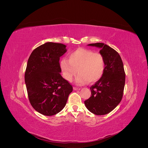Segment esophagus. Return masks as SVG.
Segmentation results:
<instances>
[{
	"label": "esophagus",
	"mask_w": 148,
	"mask_h": 148,
	"mask_svg": "<svg viewBox=\"0 0 148 148\" xmlns=\"http://www.w3.org/2000/svg\"><path fill=\"white\" fill-rule=\"evenodd\" d=\"M73 89H74V90L78 91V90H79L80 88H77V87H73Z\"/></svg>",
	"instance_id": "obj_1"
}]
</instances>
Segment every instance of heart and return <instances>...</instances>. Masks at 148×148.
I'll return each mask as SVG.
<instances>
[{"label": "heart", "mask_w": 148, "mask_h": 148, "mask_svg": "<svg viewBox=\"0 0 148 148\" xmlns=\"http://www.w3.org/2000/svg\"><path fill=\"white\" fill-rule=\"evenodd\" d=\"M60 66L64 78L66 81H72L77 71L78 74L76 82L83 84L88 82L95 83L102 77L106 68V61L101 53L79 48L70 53L68 60H62Z\"/></svg>", "instance_id": "heart-1"}]
</instances>
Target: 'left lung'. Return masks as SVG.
Masks as SVG:
<instances>
[{
    "label": "left lung",
    "mask_w": 148,
    "mask_h": 148,
    "mask_svg": "<svg viewBox=\"0 0 148 148\" xmlns=\"http://www.w3.org/2000/svg\"><path fill=\"white\" fill-rule=\"evenodd\" d=\"M101 48L106 68L102 77L90 87L91 96L84 101L86 108L92 114L101 115L113 110L122 101L125 83V73L119 53L104 43L89 44Z\"/></svg>",
    "instance_id": "left-lung-1"
}]
</instances>
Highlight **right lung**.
I'll use <instances>...</instances> for the list:
<instances>
[{"label": "right lung", "instance_id": "obj_1", "mask_svg": "<svg viewBox=\"0 0 148 148\" xmlns=\"http://www.w3.org/2000/svg\"><path fill=\"white\" fill-rule=\"evenodd\" d=\"M66 46L49 42L36 48L31 53L25 73L28 99L39 113L51 116L64 108L71 84L60 75V57L66 52Z\"/></svg>", "mask_w": 148, "mask_h": 148}]
</instances>
